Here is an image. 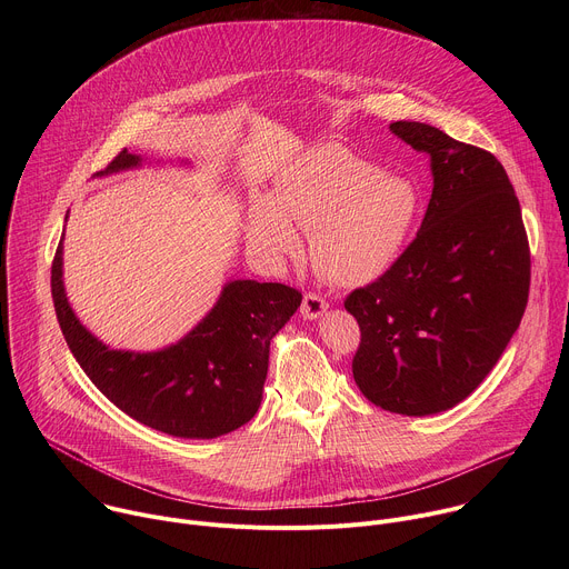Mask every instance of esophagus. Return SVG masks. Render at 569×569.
<instances>
[{
  "mask_svg": "<svg viewBox=\"0 0 569 569\" xmlns=\"http://www.w3.org/2000/svg\"><path fill=\"white\" fill-rule=\"evenodd\" d=\"M327 308H329V303H327V299H323V297H319L315 292L303 295V301H301L303 319H317V317H321L323 312H327Z\"/></svg>",
  "mask_w": 569,
  "mask_h": 569,
  "instance_id": "obj_1",
  "label": "esophagus"
}]
</instances>
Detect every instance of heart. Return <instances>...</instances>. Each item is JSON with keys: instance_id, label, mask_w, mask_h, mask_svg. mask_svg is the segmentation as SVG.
<instances>
[{"instance_id": "b5f03b06", "label": "heart", "mask_w": 569, "mask_h": 569, "mask_svg": "<svg viewBox=\"0 0 569 569\" xmlns=\"http://www.w3.org/2000/svg\"><path fill=\"white\" fill-rule=\"evenodd\" d=\"M421 209L417 187L345 146L306 150L279 173L274 198H259L246 222L250 246L270 259L301 250L295 227L312 233L317 270L331 283L360 288L400 259Z\"/></svg>"}]
</instances>
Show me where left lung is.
<instances>
[{
	"label": "left lung",
	"mask_w": 569,
	"mask_h": 569,
	"mask_svg": "<svg viewBox=\"0 0 569 569\" xmlns=\"http://www.w3.org/2000/svg\"><path fill=\"white\" fill-rule=\"evenodd\" d=\"M389 130L430 157L432 196L412 246L345 301L362 333L353 378L378 408L428 417L470 396L518 331L529 242L516 191L491 152L419 121Z\"/></svg>",
	"instance_id": "1"
}]
</instances>
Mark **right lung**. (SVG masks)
<instances>
[{
	"label": "right lung",
	"mask_w": 569,
	"mask_h": 569,
	"mask_svg": "<svg viewBox=\"0 0 569 569\" xmlns=\"http://www.w3.org/2000/svg\"><path fill=\"white\" fill-rule=\"evenodd\" d=\"M143 164L146 157L121 150L97 178ZM178 164L189 167V161ZM62 240L51 268L62 336L76 362L121 412L180 439H216L254 419L263 400L270 342L299 308L301 292L283 283L233 279L176 345L157 351L112 349L83 327L67 299Z\"/></svg>",
	"instance_id": "add662e5"
}]
</instances>
